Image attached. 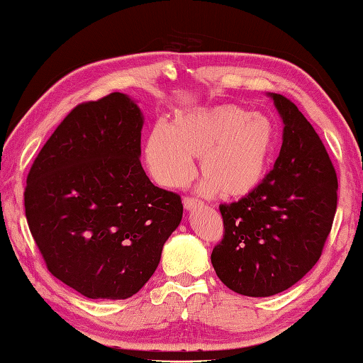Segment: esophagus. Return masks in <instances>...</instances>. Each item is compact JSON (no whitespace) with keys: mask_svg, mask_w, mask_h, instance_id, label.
<instances>
[{"mask_svg":"<svg viewBox=\"0 0 363 363\" xmlns=\"http://www.w3.org/2000/svg\"><path fill=\"white\" fill-rule=\"evenodd\" d=\"M182 204H184V208H186L187 211H194L196 206H200L201 201L195 200V199H189V196H186V199L182 200Z\"/></svg>","mask_w":363,"mask_h":363,"instance_id":"obj_1","label":"esophagus"}]
</instances>
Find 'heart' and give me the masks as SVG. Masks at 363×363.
<instances>
[{"mask_svg": "<svg viewBox=\"0 0 363 363\" xmlns=\"http://www.w3.org/2000/svg\"><path fill=\"white\" fill-rule=\"evenodd\" d=\"M279 143L272 117L222 103L176 116L169 127L157 125L146 143V163L160 186L181 189L201 159L203 194L242 199L265 181Z\"/></svg>", "mask_w": 363, "mask_h": 363, "instance_id": "b5f03b06", "label": "heart"}]
</instances>
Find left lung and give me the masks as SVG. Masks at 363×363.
Wrapping results in <instances>:
<instances>
[{
	"mask_svg": "<svg viewBox=\"0 0 363 363\" xmlns=\"http://www.w3.org/2000/svg\"><path fill=\"white\" fill-rule=\"evenodd\" d=\"M267 95L284 125L279 157L254 194L222 204L225 235L211 254L223 284L247 296L296 284L318 263L337 211V173L320 138L291 100Z\"/></svg>",
	"mask_w": 363,
	"mask_h": 363,
	"instance_id": "1",
	"label": "left lung"
}]
</instances>
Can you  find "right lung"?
Wrapping results in <instances>:
<instances>
[{"mask_svg":"<svg viewBox=\"0 0 363 363\" xmlns=\"http://www.w3.org/2000/svg\"><path fill=\"white\" fill-rule=\"evenodd\" d=\"M144 116L116 91L79 104L26 177L25 216L49 272L91 300H125L159 267L181 196L141 167Z\"/></svg>","mask_w":363,"mask_h":363,"instance_id":"1","label":"right lung"}]
</instances>
